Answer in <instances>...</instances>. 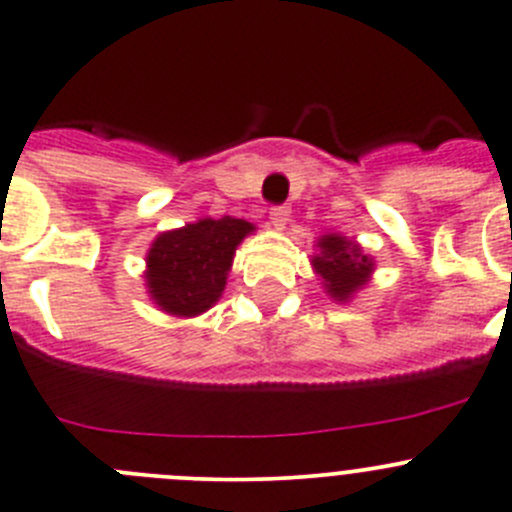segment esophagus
Instances as JSON below:
<instances>
[{
	"label": "esophagus",
	"mask_w": 512,
	"mask_h": 512,
	"mask_svg": "<svg viewBox=\"0 0 512 512\" xmlns=\"http://www.w3.org/2000/svg\"><path fill=\"white\" fill-rule=\"evenodd\" d=\"M288 222H290V209L288 207H275L270 212V224L275 229H278V232H283L285 227H288Z\"/></svg>",
	"instance_id": "1"
}]
</instances>
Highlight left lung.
Returning a JSON list of instances; mask_svg holds the SVG:
<instances>
[{
    "mask_svg": "<svg viewBox=\"0 0 512 512\" xmlns=\"http://www.w3.org/2000/svg\"><path fill=\"white\" fill-rule=\"evenodd\" d=\"M313 272L321 280L331 300L346 305L353 295L369 285L376 270L374 257L366 255L356 240H348L338 232H328L315 242V255L310 257Z\"/></svg>",
    "mask_w": 512,
    "mask_h": 512,
    "instance_id": "obj_1",
    "label": "left lung"
}]
</instances>
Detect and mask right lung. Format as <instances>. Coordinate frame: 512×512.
<instances>
[{
	"mask_svg": "<svg viewBox=\"0 0 512 512\" xmlns=\"http://www.w3.org/2000/svg\"><path fill=\"white\" fill-rule=\"evenodd\" d=\"M255 229L247 219L204 217L161 232L146 252L148 298L174 318L207 313L227 288L234 252Z\"/></svg>",
	"mask_w": 512,
	"mask_h": 512,
	"instance_id": "right-lung-1",
	"label": "right lung"
}]
</instances>
